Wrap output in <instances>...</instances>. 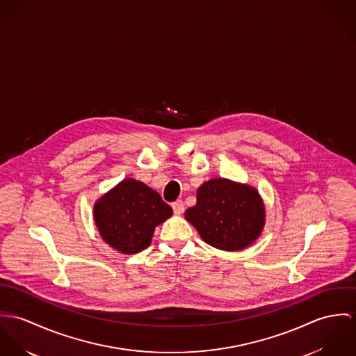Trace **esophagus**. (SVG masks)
<instances>
[{"mask_svg":"<svg viewBox=\"0 0 356 356\" xmlns=\"http://www.w3.org/2000/svg\"><path fill=\"white\" fill-rule=\"evenodd\" d=\"M172 209H173V213L175 214H181L184 211V203L183 200H176L172 203Z\"/></svg>","mask_w":356,"mask_h":356,"instance_id":"34e87169","label":"esophagus"}]
</instances>
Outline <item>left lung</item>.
Masks as SVG:
<instances>
[{"instance_id":"obj_1","label":"left lung","mask_w":356,"mask_h":356,"mask_svg":"<svg viewBox=\"0 0 356 356\" xmlns=\"http://www.w3.org/2000/svg\"><path fill=\"white\" fill-rule=\"evenodd\" d=\"M186 218L207 244L236 251L259 236L265 209L257 190L227 179H213L197 188V204L186 211Z\"/></svg>"}]
</instances>
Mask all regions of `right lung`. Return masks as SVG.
<instances>
[{"mask_svg": "<svg viewBox=\"0 0 356 356\" xmlns=\"http://www.w3.org/2000/svg\"><path fill=\"white\" fill-rule=\"evenodd\" d=\"M172 207L159 193L134 179H125L94 206L102 238L124 254L145 250L154 228L172 216Z\"/></svg>", "mask_w": 356, "mask_h": 356, "instance_id": "add662e5", "label": "right lung"}]
</instances>
